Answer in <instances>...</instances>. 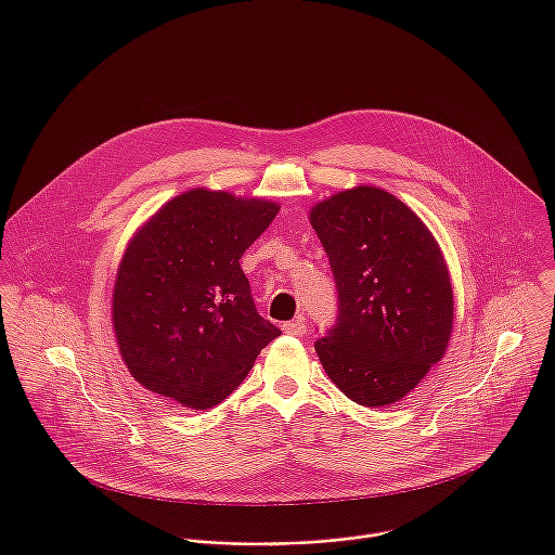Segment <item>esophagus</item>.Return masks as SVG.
<instances>
[{"label": "esophagus", "instance_id": "esophagus-1", "mask_svg": "<svg viewBox=\"0 0 555 555\" xmlns=\"http://www.w3.org/2000/svg\"><path fill=\"white\" fill-rule=\"evenodd\" d=\"M282 328H284V333H288V335L304 337V335H306V331H308V324H306V320H304V318H299V320H293V322H284V324H282Z\"/></svg>", "mask_w": 555, "mask_h": 555}]
</instances>
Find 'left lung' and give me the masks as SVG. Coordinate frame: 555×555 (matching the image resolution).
<instances>
[{
  "instance_id": "left-lung-1",
  "label": "left lung",
  "mask_w": 555,
  "mask_h": 555,
  "mask_svg": "<svg viewBox=\"0 0 555 555\" xmlns=\"http://www.w3.org/2000/svg\"><path fill=\"white\" fill-rule=\"evenodd\" d=\"M310 222L337 288L335 324L314 344L339 391L361 405L410 393L447 350L453 288L427 227L393 194L359 185Z\"/></svg>"
}]
</instances>
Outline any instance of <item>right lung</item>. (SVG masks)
<instances>
[{
    "label": "right lung",
    "mask_w": 555,
    "mask_h": 555,
    "mask_svg": "<svg viewBox=\"0 0 555 555\" xmlns=\"http://www.w3.org/2000/svg\"><path fill=\"white\" fill-rule=\"evenodd\" d=\"M278 205L190 190L130 241L113 324L130 374L150 391L205 410L231 396L282 331L258 314L238 264Z\"/></svg>",
    "instance_id": "right-lung-1"
}]
</instances>
